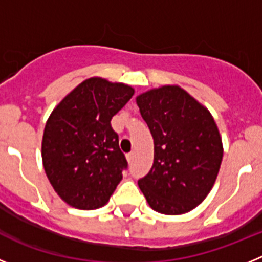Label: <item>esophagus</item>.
<instances>
[{"label":"esophagus","mask_w":262,"mask_h":262,"mask_svg":"<svg viewBox=\"0 0 262 262\" xmlns=\"http://www.w3.org/2000/svg\"><path fill=\"white\" fill-rule=\"evenodd\" d=\"M127 161H128V163H131V161H133L134 160V152H129V154H127Z\"/></svg>","instance_id":"34e87169"}]
</instances>
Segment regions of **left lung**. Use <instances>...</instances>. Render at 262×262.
I'll list each match as a JSON object with an SVG mask.
<instances>
[{
	"label": "left lung",
	"instance_id": "obj_1",
	"mask_svg": "<svg viewBox=\"0 0 262 262\" xmlns=\"http://www.w3.org/2000/svg\"><path fill=\"white\" fill-rule=\"evenodd\" d=\"M136 103L155 144L154 165L138 181L140 190L155 211H191L212 189L223 159L214 118L177 85L148 90Z\"/></svg>",
	"mask_w": 262,
	"mask_h": 262
}]
</instances>
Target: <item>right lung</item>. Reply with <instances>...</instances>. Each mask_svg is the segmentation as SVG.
Listing matches in <instances>:
<instances>
[{"label":"right lung","instance_id":"1","mask_svg":"<svg viewBox=\"0 0 262 262\" xmlns=\"http://www.w3.org/2000/svg\"><path fill=\"white\" fill-rule=\"evenodd\" d=\"M134 93L122 82L90 77L51 113L41 140L43 166L57 195L72 207H102L123 177L127 160L110 122Z\"/></svg>","mask_w":262,"mask_h":262}]
</instances>
